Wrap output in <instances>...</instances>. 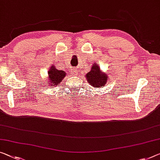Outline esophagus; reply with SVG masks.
Masks as SVG:
<instances>
[{
  "label": "esophagus",
  "instance_id": "34e87169",
  "mask_svg": "<svg viewBox=\"0 0 160 160\" xmlns=\"http://www.w3.org/2000/svg\"><path fill=\"white\" fill-rule=\"evenodd\" d=\"M71 73H72V74L73 76H77V75L78 74L77 71L76 70V69H72V71H71Z\"/></svg>",
  "mask_w": 160,
  "mask_h": 160
}]
</instances>
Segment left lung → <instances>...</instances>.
<instances>
[{
	"instance_id": "1",
	"label": "left lung",
	"mask_w": 160,
	"mask_h": 160,
	"mask_svg": "<svg viewBox=\"0 0 160 160\" xmlns=\"http://www.w3.org/2000/svg\"><path fill=\"white\" fill-rule=\"evenodd\" d=\"M85 78L88 84L94 88H99L105 87L109 75L107 73L102 72L99 66L97 63H94L91 70L85 75Z\"/></svg>"
}]
</instances>
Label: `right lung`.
Instances as JSON below:
<instances>
[{
	"label": "right lung",
	"mask_w": 160,
	"mask_h": 160,
	"mask_svg": "<svg viewBox=\"0 0 160 160\" xmlns=\"http://www.w3.org/2000/svg\"><path fill=\"white\" fill-rule=\"evenodd\" d=\"M66 72L65 71L59 70L54 65H52L48 71L47 82L45 80L44 84L47 85L48 87H56L62 82L63 78L66 77Z\"/></svg>",
	"instance_id": "1"
}]
</instances>
